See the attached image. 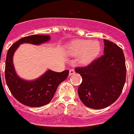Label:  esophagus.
I'll return each mask as SVG.
<instances>
[{"label":"esophagus","instance_id":"esophagus-1","mask_svg":"<svg viewBox=\"0 0 134 134\" xmlns=\"http://www.w3.org/2000/svg\"><path fill=\"white\" fill-rule=\"evenodd\" d=\"M75 74V71L74 69H70L69 70V76H71V75H74Z\"/></svg>","mask_w":134,"mask_h":134}]
</instances>
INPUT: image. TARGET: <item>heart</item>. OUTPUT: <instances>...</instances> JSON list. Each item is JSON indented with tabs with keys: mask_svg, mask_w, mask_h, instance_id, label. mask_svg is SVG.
<instances>
[{
	"mask_svg": "<svg viewBox=\"0 0 134 134\" xmlns=\"http://www.w3.org/2000/svg\"><path fill=\"white\" fill-rule=\"evenodd\" d=\"M101 51V45L98 41L78 39L67 44L66 53L70 56H79L78 63L82 65H87L97 57Z\"/></svg>",
	"mask_w": 134,
	"mask_h": 134,
	"instance_id": "1",
	"label": "heart"
}]
</instances>
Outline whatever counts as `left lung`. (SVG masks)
<instances>
[{"label":"left lung","mask_w":134,"mask_h":134,"mask_svg":"<svg viewBox=\"0 0 134 134\" xmlns=\"http://www.w3.org/2000/svg\"><path fill=\"white\" fill-rule=\"evenodd\" d=\"M104 55L86 67L75 69L82 76L78 89L80 100L88 107L105 108L121 93L126 81L125 58L120 47L104 40Z\"/></svg>","instance_id":"obj_1"}]
</instances>
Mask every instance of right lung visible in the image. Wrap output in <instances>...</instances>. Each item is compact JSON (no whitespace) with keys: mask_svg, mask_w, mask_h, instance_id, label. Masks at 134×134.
<instances>
[{"mask_svg":"<svg viewBox=\"0 0 134 134\" xmlns=\"http://www.w3.org/2000/svg\"><path fill=\"white\" fill-rule=\"evenodd\" d=\"M49 35H31L18 40L9 49L5 61V80L9 90L20 103L31 107L47 105L52 100L58 87L69 75V70L56 72L47 69L38 78L27 80L16 73L13 62L14 53L21 44L40 45L50 41Z\"/></svg>","mask_w":134,"mask_h":134,"instance_id":"1","label":"right lung"}]
</instances>
